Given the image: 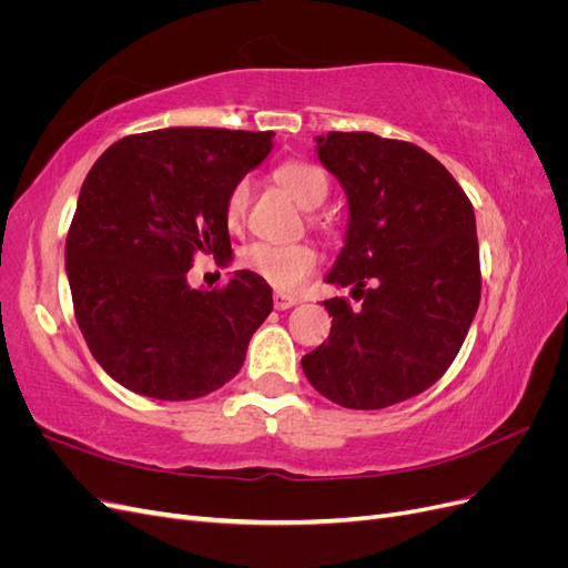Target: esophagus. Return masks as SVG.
I'll use <instances>...</instances> for the list:
<instances>
[{
    "mask_svg": "<svg viewBox=\"0 0 568 568\" xmlns=\"http://www.w3.org/2000/svg\"><path fill=\"white\" fill-rule=\"evenodd\" d=\"M298 301H301V298L280 294V291H277V294H274V307H277V311H288V307H294Z\"/></svg>",
    "mask_w": 568,
    "mask_h": 568,
    "instance_id": "1",
    "label": "esophagus"
}]
</instances>
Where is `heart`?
<instances>
[{
  "label": "heart",
  "mask_w": 568,
  "mask_h": 568,
  "mask_svg": "<svg viewBox=\"0 0 568 568\" xmlns=\"http://www.w3.org/2000/svg\"><path fill=\"white\" fill-rule=\"evenodd\" d=\"M274 180L303 211H317L329 194L324 173L305 161H286L274 170ZM248 205V182H239L227 199L230 225H239ZM242 265L280 291H296L317 267L315 248L305 244L257 242L242 255Z\"/></svg>",
  "instance_id": "obj_1"
}]
</instances>
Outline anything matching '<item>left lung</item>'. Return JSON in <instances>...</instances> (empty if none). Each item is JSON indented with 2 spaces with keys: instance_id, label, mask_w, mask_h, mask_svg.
Masks as SVG:
<instances>
[{
  "instance_id": "obj_1",
  "label": "left lung",
  "mask_w": 568,
  "mask_h": 568,
  "mask_svg": "<svg viewBox=\"0 0 568 568\" xmlns=\"http://www.w3.org/2000/svg\"><path fill=\"white\" fill-rule=\"evenodd\" d=\"M317 159L343 186L348 227L326 284L329 341L301 365L324 398L382 409L415 398L453 365L480 301L471 201L424 149L372 132L315 136Z\"/></svg>"
}]
</instances>
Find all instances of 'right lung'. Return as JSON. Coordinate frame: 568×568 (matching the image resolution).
Listing matches in <instances>:
<instances>
[{
	"instance_id": "obj_1",
	"label": "right lung",
	"mask_w": 568,
	"mask_h": 568,
	"mask_svg": "<svg viewBox=\"0 0 568 568\" xmlns=\"http://www.w3.org/2000/svg\"><path fill=\"white\" fill-rule=\"evenodd\" d=\"M274 132L168 128L123 136L92 165L65 239L80 332L113 382L156 400H194L242 369L272 313L251 270L192 288L196 253L230 257L227 199L272 151Z\"/></svg>"
}]
</instances>
